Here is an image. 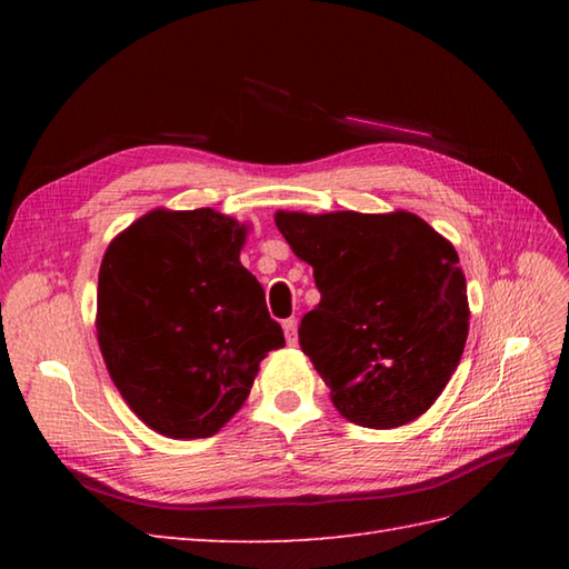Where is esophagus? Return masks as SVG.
Returning <instances> with one entry per match:
<instances>
[{
	"label": "esophagus",
	"mask_w": 569,
	"mask_h": 569,
	"mask_svg": "<svg viewBox=\"0 0 569 569\" xmlns=\"http://www.w3.org/2000/svg\"><path fill=\"white\" fill-rule=\"evenodd\" d=\"M296 328H298V320L296 318H288V320H283V332H286V342L288 345H296Z\"/></svg>",
	"instance_id": "obj_1"
}]
</instances>
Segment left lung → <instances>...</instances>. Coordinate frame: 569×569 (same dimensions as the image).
<instances>
[{
  "mask_svg": "<svg viewBox=\"0 0 569 569\" xmlns=\"http://www.w3.org/2000/svg\"><path fill=\"white\" fill-rule=\"evenodd\" d=\"M320 303L298 328L300 349L340 413L386 430L435 403L465 352L467 283L455 247L413 212H278Z\"/></svg>",
  "mask_w": 569,
  "mask_h": 569,
  "instance_id": "obj_1",
  "label": "left lung"
}]
</instances>
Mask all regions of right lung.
I'll return each mask as SVG.
<instances>
[{"instance_id": "right-lung-1", "label": "right lung", "mask_w": 569, "mask_h": 569, "mask_svg": "<svg viewBox=\"0 0 569 569\" xmlns=\"http://www.w3.org/2000/svg\"><path fill=\"white\" fill-rule=\"evenodd\" d=\"M247 227L210 208L153 210L104 251L98 340L129 408L168 438H210L283 347L239 261Z\"/></svg>"}]
</instances>
